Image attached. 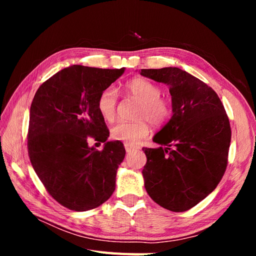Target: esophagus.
<instances>
[{
  "instance_id": "1",
  "label": "esophagus",
  "mask_w": 256,
  "mask_h": 256,
  "mask_svg": "<svg viewBox=\"0 0 256 256\" xmlns=\"http://www.w3.org/2000/svg\"><path fill=\"white\" fill-rule=\"evenodd\" d=\"M124 146H125V150H126L127 152H134V150H136V146H134L132 144H129V143H125V144H124Z\"/></svg>"
}]
</instances>
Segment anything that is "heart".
<instances>
[{"label": "heart", "mask_w": 256, "mask_h": 256, "mask_svg": "<svg viewBox=\"0 0 256 256\" xmlns=\"http://www.w3.org/2000/svg\"><path fill=\"white\" fill-rule=\"evenodd\" d=\"M129 95L140 102L138 118H146L152 125L160 126L170 118L172 108L168 100L161 98V90L158 85L141 78H134L125 84ZM116 90L106 86L102 90L97 100V109L104 120L111 122L115 115ZM150 134L148 122L140 120L136 122H120L111 129V136L114 140L129 144H136Z\"/></svg>", "instance_id": "obj_1"}]
</instances>
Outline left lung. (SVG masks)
Wrapping results in <instances>:
<instances>
[{
  "label": "left lung",
  "mask_w": 256,
  "mask_h": 256,
  "mask_svg": "<svg viewBox=\"0 0 256 256\" xmlns=\"http://www.w3.org/2000/svg\"><path fill=\"white\" fill-rule=\"evenodd\" d=\"M166 84L172 116L154 136L157 148H143L145 189L171 212L188 210L216 189L226 172L230 127L220 98L206 83L177 67L141 69Z\"/></svg>",
  "instance_id": "obj_1"
}]
</instances>
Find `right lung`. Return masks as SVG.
I'll list each match as a JSON object with an SVG mask.
<instances>
[{
    "mask_svg": "<svg viewBox=\"0 0 256 256\" xmlns=\"http://www.w3.org/2000/svg\"><path fill=\"white\" fill-rule=\"evenodd\" d=\"M124 72L72 65L44 82L30 104V164L50 196L72 210L96 208L115 190L126 150L120 141H106L97 100ZM90 136L105 143L102 152L88 146Z\"/></svg>",
    "mask_w": 256,
    "mask_h": 256,
    "instance_id": "obj_1",
    "label": "right lung"
}]
</instances>
